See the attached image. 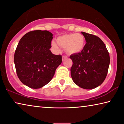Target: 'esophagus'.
Wrapping results in <instances>:
<instances>
[{
	"mask_svg": "<svg viewBox=\"0 0 124 124\" xmlns=\"http://www.w3.org/2000/svg\"><path fill=\"white\" fill-rule=\"evenodd\" d=\"M67 58V57H66V56H62V61H64V60H65V59H66Z\"/></svg>",
	"mask_w": 124,
	"mask_h": 124,
	"instance_id": "esophagus-1",
	"label": "esophagus"
}]
</instances>
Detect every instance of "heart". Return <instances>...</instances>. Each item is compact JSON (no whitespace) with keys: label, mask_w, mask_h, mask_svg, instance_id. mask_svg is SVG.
Masks as SVG:
<instances>
[{"label":"heart","mask_w":124,"mask_h":124,"mask_svg":"<svg viewBox=\"0 0 124 124\" xmlns=\"http://www.w3.org/2000/svg\"><path fill=\"white\" fill-rule=\"evenodd\" d=\"M57 44L55 41H52L51 45L56 52L60 50V46L66 49L69 54H78L83 50L85 45V39L84 36L79 33H70L59 36L57 38Z\"/></svg>","instance_id":"1"}]
</instances>
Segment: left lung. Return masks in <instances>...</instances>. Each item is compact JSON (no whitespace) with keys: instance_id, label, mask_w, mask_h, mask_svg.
<instances>
[{"instance_id":"8db88e82","label":"left lung","mask_w":124,"mask_h":124,"mask_svg":"<svg viewBox=\"0 0 124 124\" xmlns=\"http://www.w3.org/2000/svg\"><path fill=\"white\" fill-rule=\"evenodd\" d=\"M81 33L85 36L86 44L81 52L70 55L72 61L71 76L79 87L91 90L104 81L110 63L109 54L99 37Z\"/></svg>"}]
</instances>
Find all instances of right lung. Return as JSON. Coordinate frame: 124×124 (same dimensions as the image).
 I'll return each mask as SVG.
<instances>
[{"instance_id":"add662e5","label":"right lung","mask_w":124,"mask_h":124,"mask_svg":"<svg viewBox=\"0 0 124 124\" xmlns=\"http://www.w3.org/2000/svg\"><path fill=\"white\" fill-rule=\"evenodd\" d=\"M53 34L36 30L26 33L20 40L14 55V63L20 81L38 89L50 82L62 63V56L51 52Z\"/></svg>"}]
</instances>
